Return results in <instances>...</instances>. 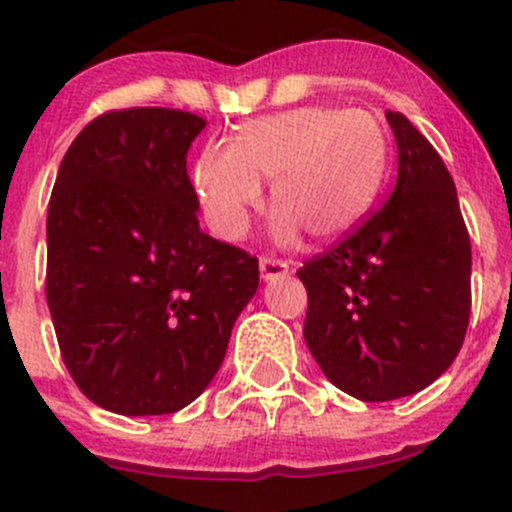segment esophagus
I'll use <instances>...</instances> for the list:
<instances>
[{
	"label": "esophagus",
	"mask_w": 512,
	"mask_h": 512,
	"mask_svg": "<svg viewBox=\"0 0 512 512\" xmlns=\"http://www.w3.org/2000/svg\"><path fill=\"white\" fill-rule=\"evenodd\" d=\"M260 272L262 280H280L289 272V265L282 260H275V257H260Z\"/></svg>",
	"instance_id": "obj_1"
}]
</instances>
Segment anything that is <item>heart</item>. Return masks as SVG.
<instances>
[{
	"label": "heart",
	"instance_id": "1",
	"mask_svg": "<svg viewBox=\"0 0 512 512\" xmlns=\"http://www.w3.org/2000/svg\"><path fill=\"white\" fill-rule=\"evenodd\" d=\"M386 163V133L369 111L297 106L242 123L232 143H208L193 165V188L210 230L235 242L260 208V180H272L275 240L289 245L307 232L329 245L374 208Z\"/></svg>",
	"mask_w": 512,
	"mask_h": 512
}]
</instances>
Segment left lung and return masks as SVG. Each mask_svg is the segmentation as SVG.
Segmentation results:
<instances>
[{"mask_svg":"<svg viewBox=\"0 0 512 512\" xmlns=\"http://www.w3.org/2000/svg\"><path fill=\"white\" fill-rule=\"evenodd\" d=\"M399 173L391 198L297 270L304 342L324 376L361 401L426 389L461 352L471 317V237L431 143L386 111Z\"/></svg>","mask_w":512,"mask_h":512,"instance_id":"8db88e82","label":"left lung"}]
</instances>
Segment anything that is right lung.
I'll list each match as a JSON object with an SVG mask.
<instances>
[{
  "label": "right lung",
  "mask_w": 512,
  "mask_h": 512,
  "mask_svg": "<svg viewBox=\"0 0 512 512\" xmlns=\"http://www.w3.org/2000/svg\"><path fill=\"white\" fill-rule=\"evenodd\" d=\"M203 128L178 108L101 113L51 190L46 302L61 359L113 414H175L198 399L260 285L257 257L200 230L185 156Z\"/></svg>",
  "instance_id": "add662e5"
}]
</instances>
